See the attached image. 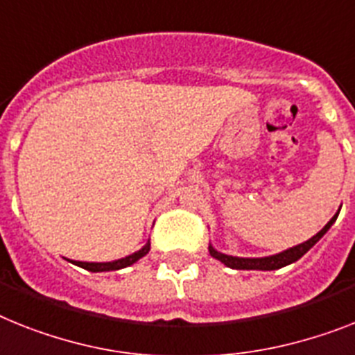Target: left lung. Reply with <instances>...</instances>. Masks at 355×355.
<instances>
[{
	"instance_id": "8db88e82",
	"label": "left lung",
	"mask_w": 355,
	"mask_h": 355,
	"mask_svg": "<svg viewBox=\"0 0 355 355\" xmlns=\"http://www.w3.org/2000/svg\"><path fill=\"white\" fill-rule=\"evenodd\" d=\"M339 212L330 219L329 223L324 225L321 230H319L315 236H312L309 241L301 243V245H295L292 248H286V250L279 252V254H274V256H266V257H236V256H227L223 252H218L212 245H209L210 256L216 257L218 261H221L223 265H227L228 268H236V270H277V268H283V266L290 265V263H295L297 259L306 254L310 248L314 247L315 243L329 232V228L336 223Z\"/></svg>"
}]
</instances>
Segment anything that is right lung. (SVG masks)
Listing matches in <instances>:
<instances>
[{
  "label": "right lung",
  "mask_w": 355,
  "mask_h": 355,
  "mask_svg": "<svg viewBox=\"0 0 355 355\" xmlns=\"http://www.w3.org/2000/svg\"><path fill=\"white\" fill-rule=\"evenodd\" d=\"M150 250V241H146V245L143 248H139L137 252L130 254L127 257H121V259H116V261H108V263H87V261H70L74 265L81 266L85 270L89 272H110V270H121V268H127V266L134 265L136 261H139L143 256H146Z\"/></svg>",
  "instance_id": "obj_1"
}]
</instances>
